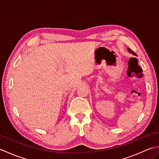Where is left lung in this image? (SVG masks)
<instances>
[{"mask_svg": "<svg viewBox=\"0 0 159 159\" xmlns=\"http://www.w3.org/2000/svg\"><path fill=\"white\" fill-rule=\"evenodd\" d=\"M128 52H130L131 54H132V55H135V56H137V55H136V54L135 53H134L133 51H132V50L129 48H128Z\"/></svg>", "mask_w": 159, "mask_h": 159, "instance_id": "8db88e82", "label": "left lung"}]
</instances>
